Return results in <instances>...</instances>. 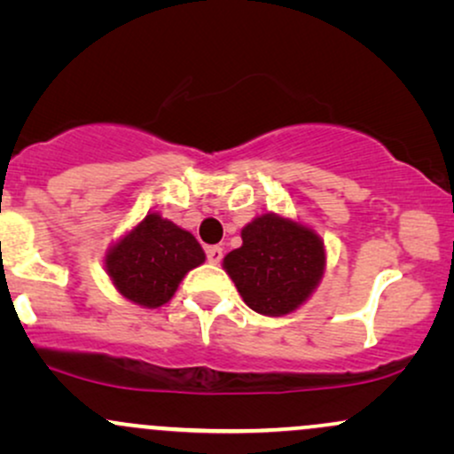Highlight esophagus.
Masks as SVG:
<instances>
[{
    "label": "esophagus",
    "instance_id": "1",
    "mask_svg": "<svg viewBox=\"0 0 454 454\" xmlns=\"http://www.w3.org/2000/svg\"><path fill=\"white\" fill-rule=\"evenodd\" d=\"M223 258V249L220 245H211V247H207V260H209L211 264H220Z\"/></svg>",
    "mask_w": 454,
    "mask_h": 454
}]
</instances>
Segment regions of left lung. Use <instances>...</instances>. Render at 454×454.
Listing matches in <instances>:
<instances>
[{
  "mask_svg": "<svg viewBox=\"0 0 454 454\" xmlns=\"http://www.w3.org/2000/svg\"><path fill=\"white\" fill-rule=\"evenodd\" d=\"M243 245L223 258L247 307L262 316H284L303 305L326 267L325 243L311 228L264 213L241 231Z\"/></svg>",
  "mask_w": 454,
  "mask_h": 454,
  "instance_id": "left-lung-1",
  "label": "left lung"
}]
</instances>
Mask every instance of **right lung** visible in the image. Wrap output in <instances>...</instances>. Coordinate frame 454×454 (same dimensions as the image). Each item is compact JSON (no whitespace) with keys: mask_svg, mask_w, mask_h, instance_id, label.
Masks as SVG:
<instances>
[{"mask_svg":"<svg viewBox=\"0 0 454 454\" xmlns=\"http://www.w3.org/2000/svg\"><path fill=\"white\" fill-rule=\"evenodd\" d=\"M205 262L194 234L149 213L108 249L106 273L114 288L140 307H161L173 299L187 270Z\"/></svg>","mask_w":454,"mask_h":454,"instance_id":"add662e5","label":"right lung"}]
</instances>
